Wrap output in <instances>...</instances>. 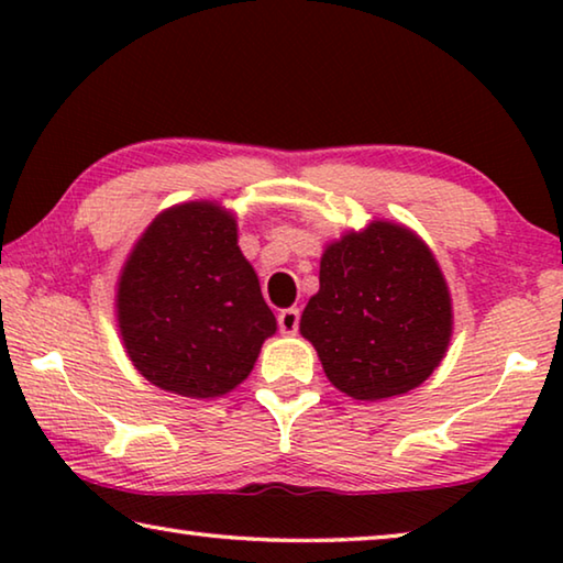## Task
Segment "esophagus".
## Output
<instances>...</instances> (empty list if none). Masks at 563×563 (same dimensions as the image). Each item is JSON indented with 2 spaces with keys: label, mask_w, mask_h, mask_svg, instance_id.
<instances>
[{
  "label": "esophagus",
  "mask_w": 563,
  "mask_h": 563,
  "mask_svg": "<svg viewBox=\"0 0 563 563\" xmlns=\"http://www.w3.org/2000/svg\"><path fill=\"white\" fill-rule=\"evenodd\" d=\"M300 325V310L298 308H285L278 316V328L283 335H295Z\"/></svg>",
  "instance_id": "obj_1"
}]
</instances>
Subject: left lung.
Segmentation results:
<instances>
[{"instance_id":"left-lung-1","label":"left lung","mask_w":563,"mask_h":563,"mask_svg":"<svg viewBox=\"0 0 563 563\" xmlns=\"http://www.w3.org/2000/svg\"><path fill=\"white\" fill-rule=\"evenodd\" d=\"M300 332L340 393L375 402L409 393L440 367L452 298L422 238L373 221L325 247Z\"/></svg>"}]
</instances>
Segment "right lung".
Instances as JSON below:
<instances>
[{
	"label": "right lung",
	"instance_id": "1",
	"mask_svg": "<svg viewBox=\"0 0 563 563\" xmlns=\"http://www.w3.org/2000/svg\"><path fill=\"white\" fill-rule=\"evenodd\" d=\"M117 318L133 367L190 399L241 385L278 328L233 213L211 201L168 208L146 228L121 271Z\"/></svg>",
	"mask_w": 563,
	"mask_h": 563
}]
</instances>
